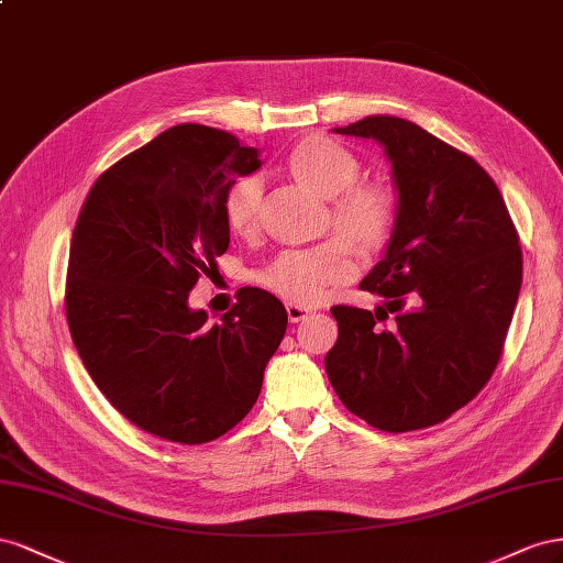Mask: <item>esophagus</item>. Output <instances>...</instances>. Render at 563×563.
<instances>
[{
    "label": "esophagus",
    "instance_id": "1",
    "mask_svg": "<svg viewBox=\"0 0 563 563\" xmlns=\"http://www.w3.org/2000/svg\"><path fill=\"white\" fill-rule=\"evenodd\" d=\"M285 311H287V318H290L292 323H299V320H303V318H307V316L311 313V309L299 307V303H287Z\"/></svg>",
    "mask_w": 563,
    "mask_h": 563
}]
</instances>
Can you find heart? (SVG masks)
Segmentation results:
<instances>
[{
	"label": "heart",
	"mask_w": 563,
	"mask_h": 563,
	"mask_svg": "<svg viewBox=\"0 0 563 563\" xmlns=\"http://www.w3.org/2000/svg\"><path fill=\"white\" fill-rule=\"evenodd\" d=\"M285 172L316 196L330 200L332 229L358 252L371 254L387 243L396 219L394 192L379 181H356L361 163L342 143L320 134L301 139L287 153ZM260 200L262 184L252 176L229 190L227 223L233 233L254 231ZM353 271L356 264L351 247L332 238L309 250L283 252L260 273V283L290 303H316L330 287L349 280Z\"/></svg>",
	"instance_id": "b5f03b06"
}]
</instances>
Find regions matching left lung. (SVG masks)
Masks as SVG:
<instances>
[{"mask_svg":"<svg viewBox=\"0 0 563 563\" xmlns=\"http://www.w3.org/2000/svg\"><path fill=\"white\" fill-rule=\"evenodd\" d=\"M332 132L384 148L396 219L361 280L382 307L330 309L340 334L325 356L328 379L375 429L439 424L484 389L500 361L521 290L517 229L486 169L420 124L367 115ZM389 312L393 328L377 329Z\"/></svg>","mask_w":563,"mask_h":563,"instance_id":"left-lung-1","label":"left lung"}]
</instances>
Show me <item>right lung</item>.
<instances>
[{
  "label": "right lung",
  "instance_id": "right-lung-1",
  "mask_svg": "<svg viewBox=\"0 0 563 563\" xmlns=\"http://www.w3.org/2000/svg\"><path fill=\"white\" fill-rule=\"evenodd\" d=\"M262 167L256 148L202 124H176L122 157L77 217L66 311L96 387L139 429L207 443L233 429L262 391L287 311L260 287L207 325L188 295L229 250L227 196Z\"/></svg>",
  "mask_w": 563,
  "mask_h": 563
}]
</instances>
